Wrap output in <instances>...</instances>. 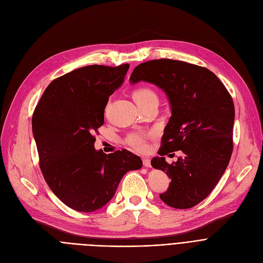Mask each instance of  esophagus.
Listing matches in <instances>:
<instances>
[{
	"label": "esophagus",
	"mask_w": 263,
	"mask_h": 263,
	"mask_svg": "<svg viewBox=\"0 0 263 263\" xmlns=\"http://www.w3.org/2000/svg\"><path fill=\"white\" fill-rule=\"evenodd\" d=\"M143 164L145 167H151V162L148 158H143Z\"/></svg>",
	"instance_id": "34e87169"
}]
</instances>
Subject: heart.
Returning a JSON list of instances; mask_svg holds the SVG:
<instances>
[{"instance_id": "obj_1", "label": "heart", "mask_w": 263, "mask_h": 263, "mask_svg": "<svg viewBox=\"0 0 263 263\" xmlns=\"http://www.w3.org/2000/svg\"><path fill=\"white\" fill-rule=\"evenodd\" d=\"M153 97H157V95L148 87H139L133 91V99L136 103H142ZM127 144L136 151H145L147 147L146 135L142 132H133L127 137Z\"/></svg>"}]
</instances>
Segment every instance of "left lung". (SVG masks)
<instances>
[{
    "instance_id": "1",
    "label": "left lung",
    "mask_w": 263,
    "mask_h": 263,
    "mask_svg": "<svg viewBox=\"0 0 263 263\" xmlns=\"http://www.w3.org/2000/svg\"><path fill=\"white\" fill-rule=\"evenodd\" d=\"M151 83L168 98L172 116L164 129L156 170L172 179L160 198L176 209L198 204L225 173L232 154L234 105L231 96L209 69L174 60H155L134 68L130 83ZM181 149L168 164L162 155Z\"/></svg>"
}]
</instances>
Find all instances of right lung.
<instances>
[{
	"label": "right lung",
	"mask_w": 263,
	"mask_h": 263,
	"mask_svg": "<svg viewBox=\"0 0 263 263\" xmlns=\"http://www.w3.org/2000/svg\"><path fill=\"white\" fill-rule=\"evenodd\" d=\"M129 64L90 65L55 79L34 110L33 135L40 170L49 187L80 212L101 209L122 177L142 160L123 149L106 155L95 149L93 132L104 122L108 97L124 81Z\"/></svg>",
	"instance_id": "add662e5"
}]
</instances>
